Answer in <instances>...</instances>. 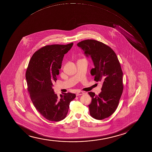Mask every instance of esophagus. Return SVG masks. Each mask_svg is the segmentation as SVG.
Returning <instances> with one entry per match:
<instances>
[{
    "instance_id": "34e87169",
    "label": "esophagus",
    "mask_w": 152,
    "mask_h": 152,
    "mask_svg": "<svg viewBox=\"0 0 152 152\" xmlns=\"http://www.w3.org/2000/svg\"><path fill=\"white\" fill-rule=\"evenodd\" d=\"M84 93L83 92H77L76 93V95L77 96H79V95H81L84 94Z\"/></svg>"
}]
</instances>
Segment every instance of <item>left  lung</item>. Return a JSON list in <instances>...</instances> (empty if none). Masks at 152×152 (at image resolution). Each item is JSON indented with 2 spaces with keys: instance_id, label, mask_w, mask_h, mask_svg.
<instances>
[{
  "instance_id": "8db88e82",
  "label": "left lung",
  "mask_w": 152,
  "mask_h": 152,
  "mask_svg": "<svg viewBox=\"0 0 152 152\" xmlns=\"http://www.w3.org/2000/svg\"><path fill=\"white\" fill-rule=\"evenodd\" d=\"M87 57L92 60L94 68L91 75L96 82L102 81L101 92L98 95L88 93L92 101L88 105L91 117L103 120L115 112L122 94L123 72L115 52L108 45L94 39L83 40L77 44Z\"/></svg>"
}]
</instances>
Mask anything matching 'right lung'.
<instances>
[{"instance_id":"1","label":"right lung","mask_w":152,"mask_h":152,"mask_svg":"<svg viewBox=\"0 0 152 152\" xmlns=\"http://www.w3.org/2000/svg\"><path fill=\"white\" fill-rule=\"evenodd\" d=\"M73 45H45L33 54L27 68L26 79L31 100L38 112L49 121L58 122L64 119L70 102L76 97L68 92L58 97L52 88L63 57Z\"/></svg>"}]
</instances>
